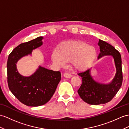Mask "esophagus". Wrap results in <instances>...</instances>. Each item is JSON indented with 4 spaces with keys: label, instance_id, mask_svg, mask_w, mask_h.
I'll return each instance as SVG.
<instances>
[{
    "label": "esophagus",
    "instance_id": "obj_1",
    "mask_svg": "<svg viewBox=\"0 0 129 129\" xmlns=\"http://www.w3.org/2000/svg\"><path fill=\"white\" fill-rule=\"evenodd\" d=\"M63 76H64V77L66 78H70L72 77V75L70 73H64L63 74Z\"/></svg>",
    "mask_w": 129,
    "mask_h": 129
}]
</instances>
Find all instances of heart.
Returning <instances> with one entry per match:
<instances>
[{"instance_id": "obj_1", "label": "heart", "mask_w": 129, "mask_h": 129, "mask_svg": "<svg viewBox=\"0 0 129 129\" xmlns=\"http://www.w3.org/2000/svg\"><path fill=\"white\" fill-rule=\"evenodd\" d=\"M97 55L94 46L81 41H68L61 43L57 50L52 54V61L59 66H64L68 61L77 70H83L88 67L95 60Z\"/></svg>"}]
</instances>
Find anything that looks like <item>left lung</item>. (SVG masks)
<instances>
[{
    "label": "left lung",
    "instance_id": "obj_1",
    "mask_svg": "<svg viewBox=\"0 0 129 129\" xmlns=\"http://www.w3.org/2000/svg\"><path fill=\"white\" fill-rule=\"evenodd\" d=\"M98 45L100 52L97 58L100 59L105 56H111L114 61L116 73L109 84L101 83L96 81L91 74V68L78 74L82 79V84L78 90V93L84 102L92 105L105 104L109 102L120 89L122 82L120 53L111 44L102 40L99 39Z\"/></svg>",
    "mask_w": 129,
    "mask_h": 129
}]
</instances>
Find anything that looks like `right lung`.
Returning <instances> with one entry per match:
<instances>
[{
	"mask_svg": "<svg viewBox=\"0 0 129 129\" xmlns=\"http://www.w3.org/2000/svg\"><path fill=\"white\" fill-rule=\"evenodd\" d=\"M43 37L22 43L12 50L7 62L8 83L13 95L24 105L37 107L50 101L61 79L60 72L39 66L29 77L18 72L16 64L24 56L31 55L32 51L43 45Z\"/></svg>",
	"mask_w": 129,
	"mask_h": 129,
	"instance_id": "obj_1",
	"label": "right lung"
}]
</instances>
